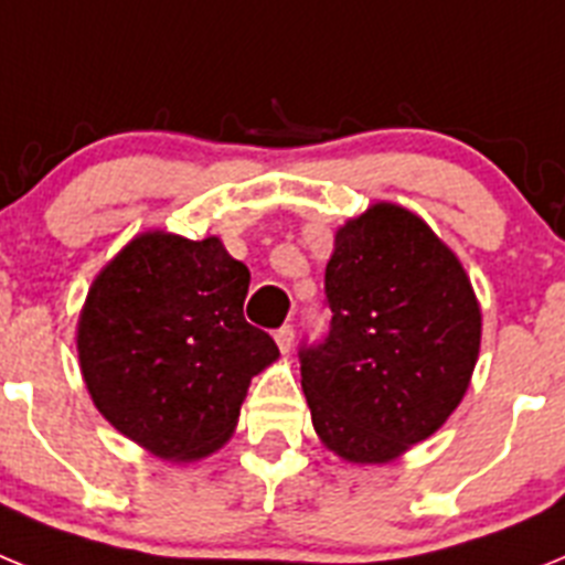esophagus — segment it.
Here are the masks:
<instances>
[{
  "label": "esophagus",
  "mask_w": 565,
  "mask_h": 565,
  "mask_svg": "<svg viewBox=\"0 0 565 565\" xmlns=\"http://www.w3.org/2000/svg\"><path fill=\"white\" fill-rule=\"evenodd\" d=\"M274 339H277L279 351L288 353L294 348V326H282L277 328V333H274Z\"/></svg>",
  "instance_id": "34e87169"
}]
</instances>
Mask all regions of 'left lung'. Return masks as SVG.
<instances>
[{"mask_svg":"<svg viewBox=\"0 0 565 565\" xmlns=\"http://www.w3.org/2000/svg\"><path fill=\"white\" fill-rule=\"evenodd\" d=\"M328 331L302 339L299 371L319 438L384 463L447 422L467 393L481 311L456 254L407 209L376 203L337 232Z\"/></svg>","mask_w":565,"mask_h":565,"instance_id":"left-lung-1","label":"left lung"}]
</instances>
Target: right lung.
<instances>
[{
  "label": "right lung",
  "mask_w": 565,
  "mask_h": 565,
  "mask_svg": "<svg viewBox=\"0 0 565 565\" xmlns=\"http://www.w3.org/2000/svg\"><path fill=\"white\" fill-rule=\"evenodd\" d=\"M248 268L217 237L141 234L96 277L78 322L84 382L115 430L167 461L232 436L252 376L279 356L243 317Z\"/></svg>",
  "instance_id": "obj_1"
}]
</instances>
